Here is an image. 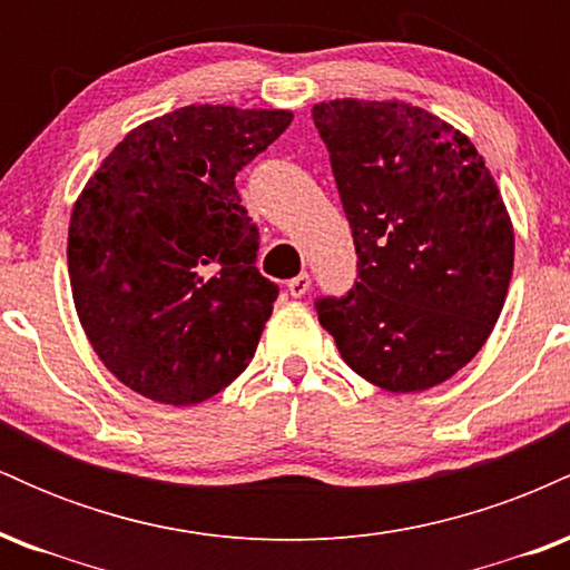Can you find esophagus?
I'll list each match as a JSON object with an SVG mask.
<instances>
[{"mask_svg":"<svg viewBox=\"0 0 570 570\" xmlns=\"http://www.w3.org/2000/svg\"><path fill=\"white\" fill-rule=\"evenodd\" d=\"M286 289H289L292 297H303V294L311 289V276H307V273H299V276H294L289 284H286Z\"/></svg>","mask_w":570,"mask_h":570,"instance_id":"34e87169","label":"esophagus"}]
</instances>
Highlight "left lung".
Masks as SVG:
<instances>
[{
	"label": "left lung",
	"instance_id": "obj_1",
	"mask_svg": "<svg viewBox=\"0 0 570 570\" xmlns=\"http://www.w3.org/2000/svg\"><path fill=\"white\" fill-rule=\"evenodd\" d=\"M330 153L356 246V284L318 322L364 381L426 391L466 367L507 299L514 233L474 144L402 101H326Z\"/></svg>",
	"mask_w": 570,
	"mask_h": 570
}]
</instances>
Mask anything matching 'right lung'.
<instances>
[{
	"mask_svg": "<svg viewBox=\"0 0 570 570\" xmlns=\"http://www.w3.org/2000/svg\"><path fill=\"white\" fill-rule=\"evenodd\" d=\"M289 122L284 109L181 107L130 130L75 203L77 316L136 394L206 402L254 358L278 286L257 271L235 176Z\"/></svg>",
	"mask_w": 570,
	"mask_h": 570,
	"instance_id": "add662e5",
	"label": "right lung"
}]
</instances>
